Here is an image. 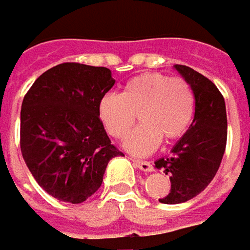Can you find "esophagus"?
I'll use <instances>...</instances> for the list:
<instances>
[{
	"label": "esophagus",
	"mask_w": 250,
	"mask_h": 250,
	"mask_svg": "<svg viewBox=\"0 0 250 250\" xmlns=\"http://www.w3.org/2000/svg\"><path fill=\"white\" fill-rule=\"evenodd\" d=\"M133 163H134V166H136V167H139L140 170H143V171L153 170V166H151V163H148V162H142V160H134V159H133Z\"/></svg>",
	"instance_id": "1"
}]
</instances>
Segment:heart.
I'll list each match as a JSON object with an SVG mask.
<instances>
[{
    "instance_id": "heart-1",
    "label": "heart",
    "mask_w": 250,
    "mask_h": 250,
    "mask_svg": "<svg viewBox=\"0 0 250 250\" xmlns=\"http://www.w3.org/2000/svg\"><path fill=\"white\" fill-rule=\"evenodd\" d=\"M196 99L190 83L163 73H145L128 80L120 94H105L99 116L107 133L123 139L136 122L140 125L125 139V147L146 156L160 145L180 139L192 125Z\"/></svg>"
}]
</instances>
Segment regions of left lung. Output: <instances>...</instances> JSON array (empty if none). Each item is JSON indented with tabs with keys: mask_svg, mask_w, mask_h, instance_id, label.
<instances>
[{
	"mask_svg": "<svg viewBox=\"0 0 250 250\" xmlns=\"http://www.w3.org/2000/svg\"><path fill=\"white\" fill-rule=\"evenodd\" d=\"M174 68L190 83L196 107L192 125L170 154L154 162L170 177V190L159 199L166 205L188 202L206 189L220 166L228 139L226 105L217 87L188 65L176 64Z\"/></svg>",
	"mask_w": 250,
	"mask_h": 250,
	"instance_id": "1",
	"label": "left lung"
}]
</instances>
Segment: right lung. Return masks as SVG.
<instances>
[{"label": "right lung", "mask_w": 250, "mask_h": 250, "mask_svg": "<svg viewBox=\"0 0 250 250\" xmlns=\"http://www.w3.org/2000/svg\"><path fill=\"white\" fill-rule=\"evenodd\" d=\"M116 80L105 67L62 62L42 73L24 96L20 146L37 183L53 197L81 203L99 190L111 145L99 104Z\"/></svg>", "instance_id": "right-lung-1"}]
</instances>
